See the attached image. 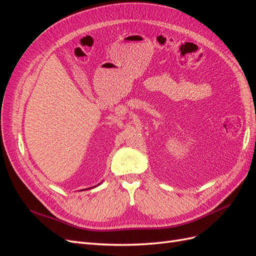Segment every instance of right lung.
<instances>
[{
  "label": "right lung",
  "instance_id": "1",
  "mask_svg": "<svg viewBox=\"0 0 256 256\" xmlns=\"http://www.w3.org/2000/svg\"><path fill=\"white\" fill-rule=\"evenodd\" d=\"M88 189H90V188H88Z\"/></svg>",
  "mask_w": 256,
  "mask_h": 256
}]
</instances>
